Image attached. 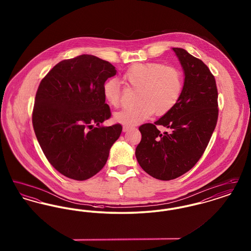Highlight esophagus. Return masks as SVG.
<instances>
[{"instance_id": "34e87169", "label": "esophagus", "mask_w": 251, "mask_h": 251, "mask_svg": "<svg viewBox=\"0 0 251 251\" xmlns=\"http://www.w3.org/2000/svg\"><path fill=\"white\" fill-rule=\"evenodd\" d=\"M131 129H133V127H131V126H126V125H124L123 128H122V130H123L124 132H125V131H130Z\"/></svg>"}]
</instances>
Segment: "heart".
I'll return each instance as SVG.
<instances>
[{"instance_id":"obj_1","label":"heart","mask_w":251,"mask_h":251,"mask_svg":"<svg viewBox=\"0 0 251 251\" xmlns=\"http://www.w3.org/2000/svg\"><path fill=\"white\" fill-rule=\"evenodd\" d=\"M126 84L137 89L135 104L115 113L114 120L126 126H133L149 119L152 114L164 116L178 103L183 88V77L178 69L161 63H136L122 75ZM102 93L108 104L119 107L121 90L119 83L107 80Z\"/></svg>"}]
</instances>
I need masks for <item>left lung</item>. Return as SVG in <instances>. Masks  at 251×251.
<instances>
[{
    "instance_id": "obj_1",
    "label": "left lung",
    "mask_w": 251,
    "mask_h": 251,
    "mask_svg": "<svg viewBox=\"0 0 251 251\" xmlns=\"http://www.w3.org/2000/svg\"><path fill=\"white\" fill-rule=\"evenodd\" d=\"M184 72L178 103L152 123L139 127L136 147L138 164L149 175L161 180L176 179L189 171L202 156L218 119L215 76L202 61L184 49L173 48ZM160 125L169 132L161 133Z\"/></svg>"
}]
</instances>
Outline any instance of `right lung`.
<instances>
[{
	"mask_svg": "<svg viewBox=\"0 0 251 251\" xmlns=\"http://www.w3.org/2000/svg\"><path fill=\"white\" fill-rule=\"evenodd\" d=\"M116 73L107 61L82 54L56 64L37 88L32 116L37 141L50 164L70 179L96 175L120 137L119 123L100 126L111 117L102 86Z\"/></svg>",
	"mask_w": 251,
	"mask_h": 251,
	"instance_id": "right-lung-1",
	"label": "right lung"
}]
</instances>
